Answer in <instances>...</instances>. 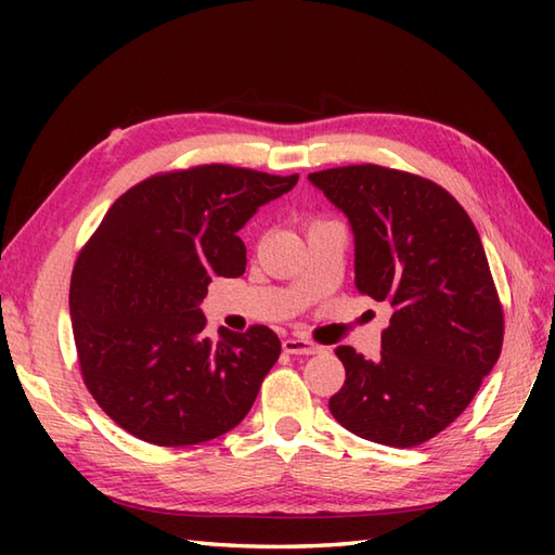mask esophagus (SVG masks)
<instances>
[{
    "label": "esophagus",
    "mask_w": 555,
    "mask_h": 555,
    "mask_svg": "<svg viewBox=\"0 0 555 555\" xmlns=\"http://www.w3.org/2000/svg\"><path fill=\"white\" fill-rule=\"evenodd\" d=\"M322 348L314 344V340L308 338H286L284 340V352L288 356H314V352H320Z\"/></svg>",
    "instance_id": "esophagus-1"
}]
</instances>
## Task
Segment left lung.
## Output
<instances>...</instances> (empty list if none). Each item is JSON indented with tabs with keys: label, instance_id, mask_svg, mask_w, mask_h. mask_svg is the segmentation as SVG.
Returning <instances> with one entry per match:
<instances>
[{
	"label": "left lung",
	"instance_id": "8db88e82",
	"mask_svg": "<svg viewBox=\"0 0 555 555\" xmlns=\"http://www.w3.org/2000/svg\"><path fill=\"white\" fill-rule=\"evenodd\" d=\"M308 179L356 233V286L393 308L379 360L350 346L328 398L362 439L410 448L434 439L473 403L503 346V305L485 245L457 199L417 173L352 164Z\"/></svg>",
	"mask_w": 555,
	"mask_h": 555
}]
</instances>
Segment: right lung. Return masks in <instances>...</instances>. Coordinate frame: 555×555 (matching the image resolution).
Listing matches in <instances>:
<instances>
[{
    "label": "right lung",
    "mask_w": 555,
    "mask_h": 555,
    "mask_svg": "<svg viewBox=\"0 0 555 555\" xmlns=\"http://www.w3.org/2000/svg\"><path fill=\"white\" fill-rule=\"evenodd\" d=\"M298 173L199 164L155 173L116 199L78 253L70 324L82 382L135 439L181 448L227 434L250 412L281 340L264 324L205 334L211 276H241L238 231Z\"/></svg>",
    "instance_id": "1"
}]
</instances>
